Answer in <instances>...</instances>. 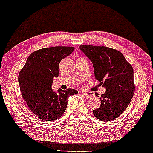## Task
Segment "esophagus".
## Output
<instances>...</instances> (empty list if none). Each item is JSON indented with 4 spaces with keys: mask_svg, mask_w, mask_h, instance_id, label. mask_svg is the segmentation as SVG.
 <instances>
[{
    "mask_svg": "<svg viewBox=\"0 0 153 153\" xmlns=\"http://www.w3.org/2000/svg\"><path fill=\"white\" fill-rule=\"evenodd\" d=\"M81 92H82V93L84 94V95L88 98L91 97L93 95V93H91V92H85V91H81Z\"/></svg>",
    "mask_w": 153,
    "mask_h": 153,
    "instance_id": "obj_1",
    "label": "esophagus"
}]
</instances>
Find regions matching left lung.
Returning <instances> with one entry per match:
<instances>
[{
	"label": "left lung",
	"mask_w": 153,
	"mask_h": 153,
	"mask_svg": "<svg viewBox=\"0 0 153 153\" xmlns=\"http://www.w3.org/2000/svg\"><path fill=\"white\" fill-rule=\"evenodd\" d=\"M79 49L91 60L95 79L106 88L100 97L101 105L93 110V115L104 122L114 120L124 112L133 97V68L118 50L85 45Z\"/></svg>",
	"instance_id": "8db88e82"
}]
</instances>
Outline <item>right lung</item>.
Returning <instances> with one entry per match:
<instances>
[{"mask_svg":"<svg viewBox=\"0 0 153 153\" xmlns=\"http://www.w3.org/2000/svg\"><path fill=\"white\" fill-rule=\"evenodd\" d=\"M73 47L43 48L29 56L20 71L18 81L21 93L30 111L37 118L54 121L62 116L68 97L78 93L74 89L51 88L53 79L59 75L60 62L74 51Z\"/></svg>","mask_w":153,"mask_h":153,"instance_id":"obj_1","label":"right lung"}]
</instances>
